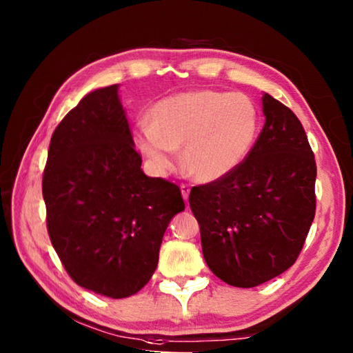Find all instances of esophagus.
Returning a JSON list of instances; mask_svg holds the SVG:
<instances>
[{
	"instance_id": "esophagus-1",
	"label": "esophagus",
	"mask_w": 353,
	"mask_h": 353,
	"mask_svg": "<svg viewBox=\"0 0 353 353\" xmlns=\"http://www.w3.org/2000/svg\"><path fill=\"white\" fill-rule=\"evenodd\" d=\"M181 191H182L183 199L188 201V196H190V185H188V183H182V185H181Z\"/></svg>"
}]
</instances>
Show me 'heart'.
Instances as JSON below:
<instances>
[{
  "label": "heart",
  "mask_w": 353,
  "mask_h": 353,
  "mask_svg": "<svg viewBox=\"0 0 353 353\" xmlns=\"http://www.w3.org/2000/svg\"><path fill=\"white\" fill-rule=\"evenodd\" d=\"M134 130L135 145L165 174L176 165V148L190 176L202 182L229 176L248 159L259 132V112L246 94L193 90L165 98Z\"/></svg>",
  "instance_id": "1"
}]
</instances>
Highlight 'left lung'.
<instances>
[{"mask_svg": "<svg viewBox=\"0 0 353 353\" xmlns=\"http://www.w3.org/2000/svg\"><path fill=\"white\" fill-rule=\"evenodd\" d=\"M265 126L229 176L190 191L202 254L223 282L252 288L294 265L316 212V162L299 118L263 94Z\"/></svg>", "mask_w": 353, "mask_h": 353, "instance_id": "obj_1", "label": "left lung"}]
</instances>
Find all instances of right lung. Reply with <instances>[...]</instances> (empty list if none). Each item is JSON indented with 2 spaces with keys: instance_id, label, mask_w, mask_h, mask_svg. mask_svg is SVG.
<instances>
[{
  "instance_id": "right-lung-1",
  "label": "right lung",
  "mask_w": 353,
  "mask_h": 353,
  "mask_svg": "<svg viewBox=\"0 0 353 353\" xmlns=\"http://www.w3.org/2000/svg\"><path fill=\"white\" fill-rule=\"evenodd\" d=\"M118 85L81 99L51 137L43 171L46 227L65 271L88 291L129 297L157 268L181 188L141 171Z\"/></svg>"
}]
</instances>
